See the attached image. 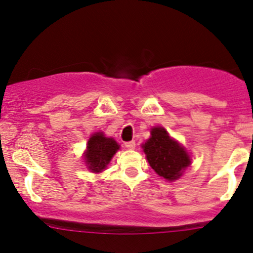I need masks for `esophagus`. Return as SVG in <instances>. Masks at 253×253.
Wrapping results in <instances>:
<instances>
[{"label": "esophagus", "instance_id": "obj_1", "mask_svg": "<svg viewBox=\"0 0 253 253\" xmlns=\"http://www.w3.org/2000/svg\"><path fill=\"white\" fill-rule=\"evenodd\" d=\"M125 146H126L128 150H134V148H135V141H134V140H132V141L125 142Z\"/></svg>", "mask_w": 253, "mask_h": 253}]
</instances>
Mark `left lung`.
<instances>
[{
  "label": "left lung",
  "mask_w": 253,
  "mask_h": 253,
  "mask_svg": "<svg viewBox=\"0 0 253 253\" xmlns=\"http://www.w3.org/2000/svg\"><path fill=\"white\" fill-rule=\"evenodd\" d=\"M151 135L142 147L152 169L166 180L172 181L180 178L182 169L191 164L186 151L163 127L152 129Z\"/></svg>",
  "instance_id": "8db88e82"
}]
</instances>
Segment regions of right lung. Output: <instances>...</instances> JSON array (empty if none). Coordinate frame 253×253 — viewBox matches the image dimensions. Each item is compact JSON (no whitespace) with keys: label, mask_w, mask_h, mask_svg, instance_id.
I'll return each instance as SVG.
<instances>
[{"label":"right lung","mask_w":253,"mask_h":253,"mask_svg":"<svg viewBox=\"0 0 253 253\" xmlns=\"http://www.w3.org/2000/svg\"><path fill=\"white\" fill-rule=\"evenodd\" d=\"M119 145L112 138H106L102 133H95L88 140L84 161L92 172L99 173L106 169L112 157L117 153Z\"/></svg>","instance_id":"add662e5"}]
</instances>
